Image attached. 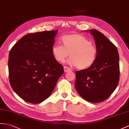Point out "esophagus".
Returning a JSON list of instances; mask_svg holds the SVG:
<instances>
[{
    "instance_id": "1",
    "label": "esophagus",
    "mask_w": 129,
    "mask_h": 129,
    "mask_svg": "<svg viewBox=\"0 0 129 129\" xmlns=\"http://www.w3.org/2000/svg\"><path fill=\"white\" fill-rule=\"evenodd\" d=\"M71 69L70 68H68L66 66H64V72H70L71 71Z\"/></svg>"
}]
</instances>
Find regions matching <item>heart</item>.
<instances>
[{
	"instance_id": "obj_1",
	"label": "heart",
	"mask_w": 129,
	"mask_h": 129,
	"mask_svg": "<svg viewBox=\"0 0 129 129\" xmlns=\"http://www.w3.org/2000/svg\"><path fill=\"white\" fill-rule=\"evenodd\" d=\"M61 42L63 46L55 45L52 48V55L58 62H63L70 55L68 63L80 70H86L95 63L97 49L85 37L72 34L63 37Z\"/></svg>"
}]
</instances>
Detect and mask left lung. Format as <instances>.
I'll return each instance as SVG.
<instances>
[{"mask_svg":"<svg viewBox=\"0 0 129 129\" xmlns=\"http://www.w3.org/2000/svg\"><path fill=\"white\" fill-rule=\"evenodd\" d=\"M93 36L97 49L93 64L85 70L76 71L74 86L79 95L87 101L99 103L111 96L119 81L118 49L102 33L88 30Z\"/></svg>","mask_w":129,"mask_h":129,"instance_id":"8db88e82","label":"left lung"}]
</instances>
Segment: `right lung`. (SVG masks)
<instances>
[{
  "mask_svg": "<svg viewBox=\"0 0 129 129\" xmlns=\"http://www.w3.org/2000/svg\"><path fill=\"white\" fill-rule=\"evenodd\" d=\"M57 30L29 33L11 48L9 55L10 84L22 99L37 104L48 99L63 67L52 53Z\"/></svg>",
  "mask_w": 129,
  "mask_h": 129,
  "instance_id": "add662e5",
  "label": "right lung"
}]
</instances>
